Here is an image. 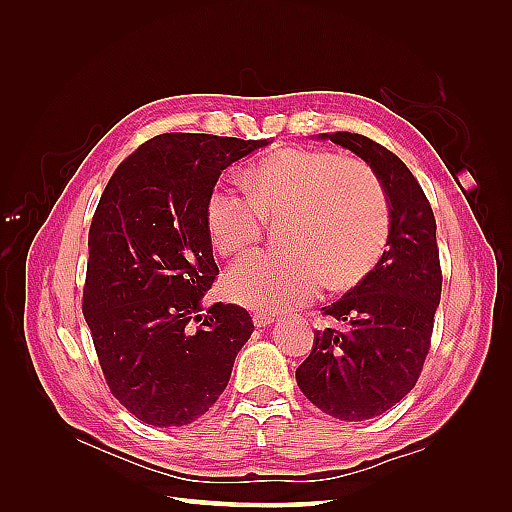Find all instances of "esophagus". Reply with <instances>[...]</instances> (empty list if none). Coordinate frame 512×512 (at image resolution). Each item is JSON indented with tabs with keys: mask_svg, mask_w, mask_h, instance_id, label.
<instances>
[{
	"mask_svg": "<svg viewBox=\"0 0 512 512\" xmlns=\"http://www.w3.org/2000/svg\"><path fill=\"white\" fill-rule=\"evenodd\" d=\"M252 320H254L256 327H269V324L275 320V316L269 314V312H254Z\"/></svg>",
	"mask_w": 512,
	"mask_h": 512,
	"instance_id": "obj_1",
	"label": "esophagus"
}]
</instances>
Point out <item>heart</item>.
<instances>
[{
	"label": "heart",
	"instance_id": "obj_1",
	"mask_svg": "<svg viewBox=\"0 0 512 512\" xmlns=\"http://www.w3.org/2000/svg\"><path fill=\"white\" fill-rule=\"evenodd\" d=\"M244 194L218 185L205 205L215 252L239 256L282 220L286 250L247 256L224 275L232 301L262 312L312 301L324 282L348 290L374 273L391 243L393 211L369 164L312 147L269 153L243 177Z\"/></svg>",
	"mask_w": 512,
	"mask_h": 512
}]
</instances>
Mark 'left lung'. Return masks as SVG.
I'll return each mask as SVG.
<instances>
[{
  "mask_svg": "<svg viewBox=\"0 0 512 512\" xmlns=\"http://www.w3.org/2000/svg\"><path fill=\"white\" fill-rule=\"evenodd\" d=\"M363 158L391 200V243L380 265L322 314L342 327L316 331L297 384L339 421L391 410L421 376L442 294L436 218L421 183L393 151L363 134H322Z\"/></svg>",
  "mask_w": 512,
  "mask_h": 512,
  "instance_id": "1",
  "label": "left lung"
}]
</instances>
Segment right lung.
<instances>
[{
	"label": "right lung",
	"mask_w": 512,
	"mask_h": 512,
	"mask_svg": "<svg viewBox=\"0 0 512 512\" xmlns=\"http://www.w3.org/2000/svg\"><path fill=\"white\" fill-rule=\"evenodd\" d=\"M267 145L170 132L149 138L108 179L89 228L83 316L119 404L153 427H183L224 393L254 322L200 299L220 269L205 224L222 170Z\"/></svg>",
	"instance_id": "right-lung-1"
}]
</instances>
